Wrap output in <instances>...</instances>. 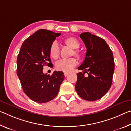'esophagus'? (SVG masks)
Returning a JSON list of instances; mask_svg holds the SVG:
<instances>
[{
  "mask_svg": "<svg viewBox=\"0 0 131 131\" xmlns=\"http://www.w3.org/2000/svg\"><path fill=\"white\" fill-rule=\"evenodd\" d=\"M68 74H69L68 73H66V72L64 73V75H65V77L68 76Z\"/></svg>",
  "mask_w": 131,
  "mask_h": 131,
  "instance_id": "1",
  "label": "esophagus"
}]
</instances>
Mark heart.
<instances>
[{
	"label": "heart",
	"mask_w": 131,
	"mask_h": 131,
	"mask_svg": "<svg viewBox=\"0 0 131 131\" xmlns=\"http://www.w3.org/2000/svg\"><path fill=\"white\" fill-rule=\"evenodd\" d=\"M63 43L68 47H70L73 51V54L77 58H80L81 54L78 50H76L80 47V43L74 37H70L63 40ZM50 55L51 57L54 59H57L59 57L60 50L58 44L56 41H54L51 44L50 47ZM77 65V60L74 58H71L69 59H63L59 61L56 64L57 70L63 72H70L75 66Z\"/></svg>",
	"instance_id": "obj_1"
}]
</instances>
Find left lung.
Wrapping results in <instances>:
<instances>
[{"mask_svg":"<svg viewBox=\"0 0 131 131\" xmlns=\"http://www.w3.org/2000/svg\"><path fill=\"white\" fill-rule=\"evenodd\" d=\"M80 37L87 48L83 63L79 70L87 72L77 73L75 85L76 92L82 99L88 101L98 100L111 87L114 71V61L112 50L104 39L90 32L82 33Z\"/></svg>","mask_w":131,"mask_h":131,"instance_id":"1","label":"left lung"}]
</instances>
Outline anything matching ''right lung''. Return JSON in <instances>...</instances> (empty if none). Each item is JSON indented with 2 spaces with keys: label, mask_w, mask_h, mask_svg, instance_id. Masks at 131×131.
I'll return each mask as SVG.
<instances>
[{
  "label": "right lung",
  "mask_w": 131,
  "mask_h": 131,
  "mask_svg": "<svg viewBox=\"0 0 131 131\" xmlns=\"http://www.w3.org/2000/svg\"><path fill=\"white\" fill-rule=\"evenodd\" d=\"M61 33L39 29L24 41L18 55L17 74L24 92L37 103L48 102L56 97L64 79L62 72L44 74L43 66L50 67V47Z\"/></svg>",
  "instance_id": "right-lung-1"
}]
</instances>
